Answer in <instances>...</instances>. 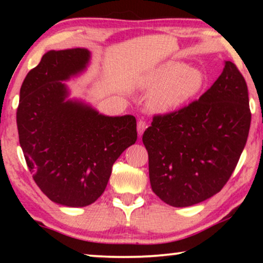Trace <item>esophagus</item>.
Instances as JSON below:
<instances>
[{"label":"esophagus","instance_id":"34e87169","mask_svg":"<svg viewBox=\"0 0 263 263\" xmlns=\"http://www.w3.org/2000/svg\"><path fill=\"white\" fill-rule=\"evenodd\" d=\"M146 128H147L146 122L143 120H139L138 121V134H139V136H142L143 132L146 130Z\"/></svg>","mask_w":263,"mask_h":263}]
</instances>
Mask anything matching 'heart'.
Instances as JSON below:
<instances>
[{
    "label": "heart",
    "instance_id": "b5f03b06",
    "mask_svg": "<svg viewBox=\"0 0 263 263\" xmlns=\"http://www.w3.org/2000/svg\"><path fill=\"white\" fill-rule=\"evenodd\" d=\"M204 85V75L197 68L179 62H168L157 67L140 81L141 89H153L149 106L156 112L178 109L194 98Z\"/></svg>",
    "mask_w": 263,
    "mask_h": 263
}]
</instances>
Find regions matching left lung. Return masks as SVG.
Masks as SVG:
<instances>
[{"label": "left lung", "mask_w": 263, "mask_h": 263, "mask_svg": "<svg viewBox=\"0 0 263 263\" xmlns=\"http://www.w3.org/2000/svg\"><path fill=\"white\" fill-rule=\"evenodd\" d=\"M247 82L230 61L212 87L177 112L156 116L143 133L153 193L189 207L220 192L249 134Z\"/></svg>", "instance_id": "left-lung-1"}]
</instances>
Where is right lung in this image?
Wrapping results in <instances>:
<instances>
[{"label":"right lung","instance_id":"right-lung-1","mask_svg":"<svg viewBox=\"0 0 263 263\" xmlns=\"http://www.w3.org/2000/svg\"><path fill=\"white\" fill-rule=\"evenodd\" d=\"M85 48L50 50L20 88L19 141L34 182L52 202L85 207L105 190L118 157L138 139L133 115L106 116L70 98L64 81L87 70Z\"/></svg>","mask_w":263,"mask_h":263}]
</instances>
